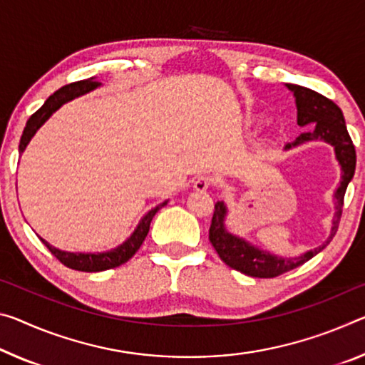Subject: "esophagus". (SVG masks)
Returning a JSON list of instances; mask_svg holds the SVG:
<instances>
[{"label": "esophagus", "mask_w": 365, "mask_h": 365, "mask_svg": "<svg viewBox=\"0 0 365 365\" xmlns=\"http://www.w3.org/2000/svg\"><path fill=\"white\" fill-rule=\"evenodd\" d=\"M211 185H212V177H210V175H200L195 180L193 188L196 190V192H205V190L210 188Z\"/></svg>", "instance_id": "1"}]
</instances>
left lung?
<instances>
[{"mask_svg": "<svg viewBox=\"0 0 365 365\" xmlns=\"http://www.w3.org/2000/svg\"><path fill=\"white\" fill-rule=\"evenodd\" d=\"M286 86L289 91H292L294 97H296L297 125L309 128L307 131L300 133L296 141L286 144V149L315 140L325 141L334 148V154H336V159L341 165V182L338 190L334 192L336 212L333 216L331 232H329L325 244L314 248V250L305 252L300 257L282 258L269 252H264L262 248L253 247L247 240L227 232L224 224L225 216H227V207H225L224 201H217L214 205V214L210 227V242L225 264L253 277H276L284 274L287 271L309 262L310 258H314L317 253H320L327 247V244L331 242L338 230L341 212H343L346 188H348L351 178L354 177L356 170V149L348 130H346L341 108L333 101L327 99L325 96L318 94L315 91L296 84Z\"/></svg>", "mask_w": 365, "mask_h": 365, "instance_id": "obj_1", "label": "left lung"}]
</instances>
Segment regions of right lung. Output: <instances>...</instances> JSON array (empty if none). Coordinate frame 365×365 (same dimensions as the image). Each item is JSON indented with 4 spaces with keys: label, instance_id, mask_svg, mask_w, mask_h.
Instances as JSON below:
<instances>
[{
    "label": "right lung",
    "instance_id": "obj_1",
    "mask_svg": "<svg viewBox=\"0 0 365 365\" xmlns=\"http://www.w3.org/2000/svg\"><path fill=\"white\" fill-rule=\"evenodd\" d=\"M101 83H97L94 78L86 79V81H78V83H71L68 86H63V88L58 89L55 94H51L42 107H40L36 113L32 115L31 118L27 120L26 128L22 131L21 136V143H19V153H24V149L27 148L29 141L32 140V136L36 135L37 130L42 126L45 121H47L51 113L56 112L63 103H66L69 101L76 99L79 96L88 94V92L94 91L96 88H99ZM167 205V201L160 203L159 206H155L154 210L149 211L146 216H144L138 227L135 229V232L130 235L128 240H125L123 244L118 245L117 248L110 252H103V253H71V252H63L58 250V248L51 247L48 242H45L43 239H40L47 245L48 250L51 252V255L56 257V259L68 266V268L76 269V271H86V273H97V271H106V269H112L117 268V266L123 264L128 262V259L135 255V253L140 250L141 244L146 239V235L149 232V225H151L153 217L155 216L160 207H164Z\"/></svg>",
    "mask_w": 365,
    "mask_h": 365
}]
</instances>
